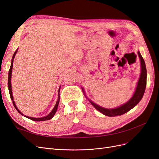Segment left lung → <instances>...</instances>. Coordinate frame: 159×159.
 <instances>
[{
    "mask_svg": "<svg viewBox=\"0 0 159 159\" xmlns=\"http://www.w3.org/2000/svg\"><path fill=\"white\" fill-rule=\"evenodd\" d=\"M137 53L141 62V74L140 76H139L134 92L131 98L130 99L128 102L115 108L107 109L96 104L93 102V101H91L85 96L86 98H87L90 102V103L96 109L99 111L100 113H102V114L109 117H115L118 116V115H121L128 112L129 111L133 109L134 107H135L143 98V96L144 95V93H145L147 85V69L145 61H144L140 52L138 51ZM81 88H82L83 92L85 93V90L84 88L81 87Z\"/></svg>",
    "mask_w": 159,
    "mask_h": 159,
    "instance_id": "1",
    "label": "left lung"
}]
</instances>
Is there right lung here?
Returning a JSON list of instances; mask_svg holds the SVG:
<instances>
[{
	"mask_svg": "<svg viewBox=\"0 0 159 159\" xmlns=\"http://www.w3.org/2000/svg\"><path fill=\"white\" fill-rule=\"evenodd\" d=\"M18 48H17V50L15 51V52L13 54V56H12V60H11V68H10V70H9V71H8V91H9V93H10V96H11V98L12 99V103L14 105V107H15V109L18 111V112L21 114L22 115H24L20 111V110H19L17 107V106L16 105V103H14V98H13V95H12V85H11V78H12V67H13V61H14V57H15V56L16 54V52H18ZM60 87L59 88V90H58V98H57V102L55 105L54 107L53 108V109L52 110V111L48 114L46 116H44L43 117H39V118H37V117H28V116H26V115H25V117L30 119L31 120H32V121H46V120H50L54 116L55 113H56V111L57 109V107H58V105H59V102H60Z\"/></svg>",
	"mask_w": 159,
	"mask_h": 159,
	"instance_id": "obj_1",
	"label": "right lung"
}]
</instances>
